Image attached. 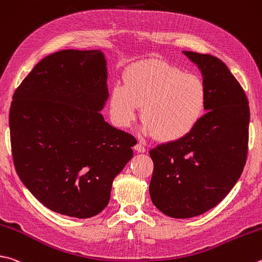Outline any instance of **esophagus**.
I'll use <instances>...</instances> for the list:
<instances>
[{"mask_svg":"<svg viewBox=\"0 0 262 262\" xmlns=\"http://www.w3.org/2000/svg\"><path fill=\"white\" fill-rule=\"evenodd\" d=\"M135 150L137 151V152H140V154H143V152H145L146 151V149H145V146L141 143V142H139V143H137L136 145H135Z\"/></svg>","mask_w":262,"mask_h":262,"instance_id":"obj_1","label":"esophagus"}]
</instances>
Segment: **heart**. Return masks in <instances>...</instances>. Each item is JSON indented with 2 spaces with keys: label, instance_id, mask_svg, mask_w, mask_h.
Listing matches in <instances>:
<instances>
[{
  "label": "heart",
  "instance_id": "obj_1",
  "mask_svg": "<svg viewBox=\"0 0 262 262\" xmlns=\"http://www.w3.org/2000/svg\"><path fill=\"white\" fill-rule=\"evenodd\" d=\"M110 93L113 122L129 127L142 106L143 132L161 142L189 135L201 121L206 105L205 84L197 75L159 60L132 65Z\"/></svg>",
  "mask_w": 262,
  "mask_h": 262
}]
</instances>
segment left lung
Segmentation results:
<instances>
[{
	"label": "left lung",
	"mask_w": 262,
	"mask_h": 262,
	"mask_svg": "<svg viewBox=\"0 0 262 262\" xmlns=\"http://www.w3.org/2000/svg\"><path fill=\"white\" fill-rule=\"evenodd\" d=\"M182 52L202 72L206 113L182 140L150 150L151 201L175 219L201 215L229 193L246 163L250 122L249 101L226 64L207 54Z\"/></svg>",
	"instance_id": "1"
}]
</instances>
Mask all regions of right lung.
<instances>
[{"mask_svg": "<svg viewBox=\"0 0 262 262\" xmlns=\"http://www.w3.org/2000/svg\"><path fill=\"white\" fill-rule=\"evenodd\" d=\"M12 98L11 150L24 185L63 215L102 212L136 141L101 113L108 98L103 52L69 49L45 57Z\"/></svg>", "mask_w": 262, "mask_h": 262, "instance_id": "1", "label": "right lung"}]
</instances>
